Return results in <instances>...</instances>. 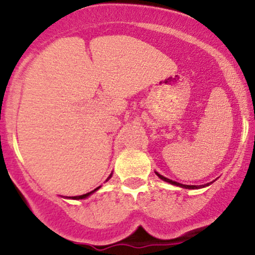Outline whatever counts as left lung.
I'll use <instances>...</instances> for the list:
<instances>
[{"label":"left lung","mask_w":255,"mask_h":255,"mask_svg":"<svg viewBox=\"0 0 255 255\" xmlns=\"http://www.w3.org/2000/svg\"><path fill=\"white\" fill-rule=\"evenodd\" d=\"M156 175H157L158 177L160 178V180L165 181V182H169V183H171V184H175V186H178V187H182V188H186V189H195V188H201V187L209 186V184H210V183H206V184H201V186H189V184H182V183H178V182H176V181H172V180H170V178H166V177L163 176V175L158 174V172H156ZM211 183H212V182H211Z\"/></svg>","instance_id":"obj_1"}]
</instances>
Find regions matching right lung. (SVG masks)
<instances>
[{
    "label": "right lung",
    "mask_w": 255,
    "mask_h": 255,
    "mask_svg": "<svg viewBox=\"0 0 255 255\" xmlns=\"http://www.w3.org/2000/svg\"><path fill=\"white\" fill-rule=\"evenodd\" d=\"M111 177V175H110V176L109 177H108V180H109V178ZM98 188H99V187H98ZM98 188H96L95 189V191H92V192H90V193H86V194H83V195H78V197H72L71 199H85V198H87V197H89V195H91V194H92V193L93 192H96V191H97V189Z\"/></svg>",
    "instance_id": "right-lung-1"
}]
</instances>
